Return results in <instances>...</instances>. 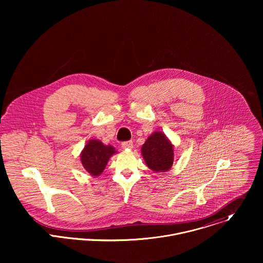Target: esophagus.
<instances>
[{"label":"esophagus","instance_id":"obj_1","mask_svg":"<svg viewBox=\"0 0 263 263\" xmlns=\"http://www.w3.org/2000/svg\"><path fill=\"white\" fill-rule=\"evenodd\" d=\"M121 147H122L123 149H125V150H130V149H133V142H132V141L123 142V143L121 144Z\"/></svg>","mask_w":263,"mask_h":263}]
</instances>
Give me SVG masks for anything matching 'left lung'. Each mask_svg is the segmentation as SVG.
<instances>
[{"label": "left lung", "mask_w": 263, "mask_h": 263, "mask_svg": "<svg viewBox=\"0 0 263 263\" xmlns=\"http://www.w3.org/2000/svg\"><path fill=\"white\" fill-rule=\"evenodd\" d=\"M141 151L147 166L154 172H167L171 169L174 161V145L164 133L154 132Z\"/></svg>", "instance_id": "8db88e82"}]
</instances>
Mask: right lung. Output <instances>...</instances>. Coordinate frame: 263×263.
Listing matches in <instances>:
<instances>
[{
  "mask_svg": "<svg viewBox=\"0 0 263 263\" xmlns=\"http://www.w3.org/2000/svg\"><path fill=\"white\" fill-rule=\"evenodd\" d=\"M117 151L111 145H104L99 140H89L80 154L84 169L94 177L99 176L105 169L110 157Z\"/></svg>",
  "mask_w": 263,
  "mask_h": 263,
  "instance_id": "right-lung-1",
  "label": "right lung"
}]
</instances>
